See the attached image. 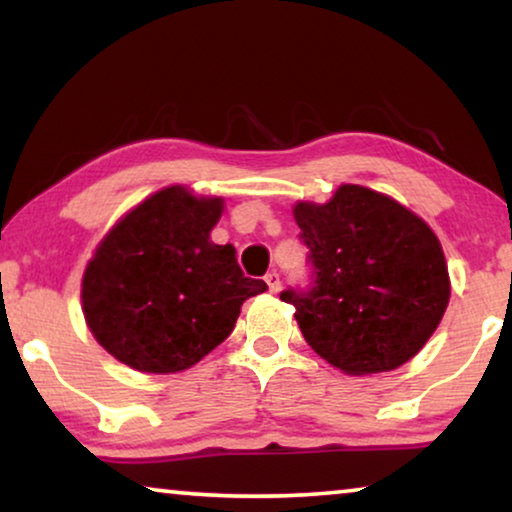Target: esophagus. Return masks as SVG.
<instances>
[{"label": "esophagus", "mask_w": 512, "mask_h": 512, "mask_svg": "<svg viewBox=\"0 0 512 512\" xmlns=\"http://www.w3.org/2000/svg\"><path fill=\"white\" fill-rule=\"evenodd\" d=\"M264 280H266V284H268V291H271V293L280 291V275H277L275 271H273V273H266Z\"/></svg>", "instance_id": "obj_1"}]
</instances>
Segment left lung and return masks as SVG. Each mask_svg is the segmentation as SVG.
Segmentation results:
<instances>
[{
	"label": "left lung",
	"instance_id": "obj_1",
	"mask_svg": "<svg viewBox=\"0 0 512 512\" xmlns=\"http://www.w3.org/2000/svg\"><path fill=\"white\" fill-rule=\"evenodd\" d=\"M311 284L280 298L296 307L305 341L348 375L400 368L436 332L449 302L438 237L420 216L361 185L329 203H298Z\"/></svg>",
	"mask_w": 512,
	"mask_h": 512
}]
</instances>
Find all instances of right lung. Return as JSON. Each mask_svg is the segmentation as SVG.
<instances>
[{
	"label": "right lung",
	"mask_w": 512,
	"mask_h": 512,
	"mask_svg": "<svg viewBox=\"0 0 512 512\" xmlns=\"http://www.w3.org/2000/svg\"><path fill=\"white\" fill-rule=\"evenodd\" d=\"M223 198L173 185L112 228L83 273V314L94 339L140 372L192 368L228 339L248 298L266 282L246 277L230 244L210 232Z\"/></svg>",
	"instance_id": "1"
}]
</instances>
